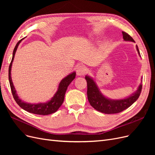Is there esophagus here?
<instances>
[{
  "mask_svg": "<svg viewBox=\"0 0 155 155\" xmlns=\"http://www.w3.org/2000/svg\"><path fill=\"white\" fill-rule=\"evenodd\" d=\"M87 72V68L83 64H80L77 67L76 72L78 76H83Z\"/></svg>",
  "mask_w": 155,
  "mask_h": 155,
  "instance_id": "1",
  "label": "esophagus"
}]
</instances>
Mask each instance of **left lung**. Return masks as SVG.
Returning <instances> with one entry per match:
<instances>
[{
    "label": "left lung",
    "mask_w": 155,
    "mask_h": 155,
    "mask_svg": "<svg viewBox=\"0 0 155 155\" xmlns=\"http://www.w3.org/2000/svg\"><path fill=\"white\" fill-rule=\"evenodd\" d=\"M122 34L123 38L125 41L134 42L132 37L128 34H127L126 32L122 31ZM137 50L140 55V51L137 46ZM85 79L87 83L88 100L91 105L97 111L108 114L119 113V112L127 109L131 105H133L138 100L142 88V85L141 83L139 85L138 90L129 97L122 100H114L108 99L103 95L100 91V89L96 85L95 81L93 80V79L86 76Z\"/></svg>",
    "instance_id": "8db88e82"
}]
</instances>
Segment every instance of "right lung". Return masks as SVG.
Wrapping results in <instances>:
<instances>
[{"label": "right lung", "mask_w": 155, "mask_h": 155, "mask_svg": "<svg viewBox=\"0 0 155 155\" xmlns=\"http://www.w3.org/2000/svg\"><path fill=\"white\" fill-rule=\"evenodd\" d=\"M24 39V38H23ZM21 39L17 43L15 48L13 50V57L12 61L10 63V66H9V70H8V76H9V81H10V85L11 87V90L12 94L13 96L14 100H15L17 104L19 105L22 109H24L28 112H30V113L39 114V115H48L54 113L55 112L58 110L59 108L62 105L64 101L65 92L67 91V89L71 83L74 79L76 77V72H74L72 74H69L66 78L63 79L60 82L59 87L58 89V91L56 92L54 97L51 99L46 103H40V104H28L22 101L18 96H17V94L16 93V91L15 87L13 86V84L12 82V79L11 78V69H12V65L13 61L15 57V54L18 48V45L20 44L22 40Z\"/></svg>", "instance_id": "1"}]
</instances>
